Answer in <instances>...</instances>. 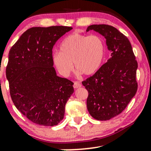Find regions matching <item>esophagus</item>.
<instances>
[{"mask_svg":"<svg viewBox=\"0 0 151 151\" xmlns=\"http://www.w3.org/2000/svg\"><path fill=\"white\" fill-rule=\"evenodd\" d=\"M74 89H77V88H80L81 86V84L78 81H74Z\"/></svg>","mask_w":151,"mask_h":151,"instance_id":"esophagus-1","label":"esophagus"}]
</instances>
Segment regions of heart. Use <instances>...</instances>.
<instances>
[{"instance_id": "1", "label": "heart", "mask_w": 151, "mask_h": 151, "mask_svg": "<svg viewBox=\"0 0 151 151\" xmlns=\"http://www.w3.org/2000/svg\"><path fill=\"white\" fill-rule=\"evenodd\" d=\"M104 55V42L99 36L73 33L62 41L60 52L52 55V61L65 77L73 70V63L79 72L92 75L101 67Z\"/></svg>"}]
</instances>
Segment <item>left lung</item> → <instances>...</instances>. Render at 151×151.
<instances>
[{
	"instance_id": "left-lung-1",
	"label": "left lung",
	"mask_w": 151,
	"mask_h": 151,
	"mask_svg": "<svg viewBox=\"0 0 151 151\" xmlns=\"http://www.w3.org/2000/svg\"><path fill=\"white\" fill-rule=\"evenodd\" d=\"M105 37L111 58L93 76L82 81L89 93L86 106L93 119L106 121L120 114L136 94L138 63L129 39L113 26L91 25Z\"/></svg>"
}]
</instances>
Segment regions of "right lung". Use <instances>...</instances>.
<instances>
[{"label": "right lung", "mask_w": 151, "mask_h": 151, "mask_svg": "<svg viewBox=\"0 0 151 151\" xmlns=\"http://www.w3.org/2000/svg\"><path fill=\"white\" fill-rule=\"evenodd\" d=\"M72 29L67 26L31 27L10 50L6 78L12 101L38 125H58L74 92V83L57 75L52 61L54 45Z\"/></svg>", "instance_id": "1"}]
</instances>
